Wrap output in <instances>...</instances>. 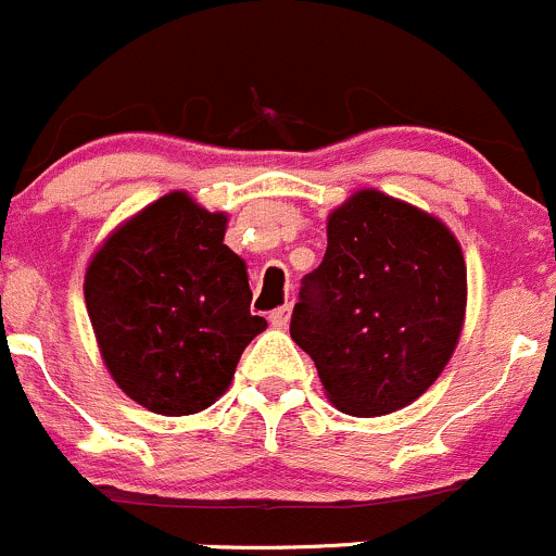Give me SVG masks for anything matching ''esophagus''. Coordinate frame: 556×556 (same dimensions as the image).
Wrapping results in <instances>:
<instances>
[{"label": "esophagus", "instance_id": "34e87169", "mask_svg": "<svg viewBox=\"0 0 556 556\" xmlns=\"http://www.w3.org/2000/svg\"><path fill=\"white\" fill-rule=\"evenodd\" d=\"M289 319H292V305H281V308H275L269 314V325L278 327V330H283L289 325Z\"/></svg>", "mask_w": 556, "mask_h": 556}]
</instances>
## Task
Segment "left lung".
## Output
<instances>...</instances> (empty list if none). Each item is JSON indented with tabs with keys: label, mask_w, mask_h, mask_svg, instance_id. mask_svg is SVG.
Masks as SVG:
<instances>
[{
	"label": "left lung",
	"mask_w": 556,
	"mask_h": 556,
	"mask_svg": "<svg viewBox=\"0 0 556 556\" xmlns=\"http://www.w3.org/2000/svg\"><path fill=\"white\" fill-rule=\"evenodd\" d=\"M464 305L467 267L447 226L361 190L327 220L325 258L303 278L289 332L338 409L377 417L437 382Z\"/></svg>",
	"instance_id": "left-lung-1"
}]
</instances>
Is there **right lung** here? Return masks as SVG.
Instances as JSON below:
<instances>
[{"label":"right lung","instance_id":"right-lung-1","mask_svg":"<svg viewBox=\"0 0 556 556\" xmlns=\"http://www.w3.org/2000/svg\"><path fill=\"white\" fill-rule=\"evenodd\" d=\"M224 235L226 215L177 190L119 226L87 269L84 298L105 366L157 415L207 409L267 327L251 314L245 262Z\"/></svg>","mask_w":556,"mask_h":556}]
</instances>
